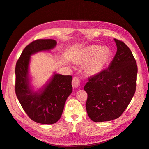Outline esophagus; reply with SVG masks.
I'll use <instances>...</instances> for the list:
<instances>
[{
    "label": "esophagus",
    "instance_id": "1",
    "mask_svg": "<svg viewBox=\"0 0 149 149\" xmlns=\"http://www.w3.org/2000/svg\"><path fill=\"white\" fill-rule=\"evenodd\" d=\"M72 86L74 88H78L80 86V80L78 77H75L72 79Z\"/></svg>",
    "mask_w": 149,
    "mask_h": 149
}]
</instances>
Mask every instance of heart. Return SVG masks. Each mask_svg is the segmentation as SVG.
Returning <instances> with one entry per match:
<instances>
[{
    "mask_svg": "<svg viewBox=\"0 0 149 149\" xmlns=\"http://www.w3.org/2000/svg\"><path fill=\"white\" fill-rule=\"evenodd\" d=\"M110 58V52L105 47L96 45H90L83 51L81 60L83 62H89L87 71L90 74H98L107 65Z\"/></svg>",
    "mask_w": 149,
    "mask_h": 149,
    "instance_id": "1",
    "label": "heart"
}]
</instances>
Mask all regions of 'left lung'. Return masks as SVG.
I'll use <instances>...</instances> for the list:
<instances>
[{
    "instance_id": "left-lung-1",
    "label": "left lung",
    "mask_w": 149,
    "mask_h": 149,
    "mask_svg": "<svg viewBox=\"0 0 149 149\" xmlns=\"http://www.w3.org/2000/svg\"><path fill=\"white\" fill-rule=\"evenodd\" d=\"M114 40L117 51L109 68L90 77L84 87L87 93V113L95 122L119 118L136 91L138 73L136 60L123 42Z\"/></svg>"
}]
</instances>
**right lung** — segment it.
<instances>
[{"label":"right lung","instance_id":"1","mask_svg":"<svg viewBox=\"0 0 149 149\" xmlns=\"http://www.w3.org/2000/svg\"><path fill=\"white\" fill-rule=\"evenodd\" d=\"M53 39H38L24 48L15 67V93L24 111L31 119L42 124H53L60 120L67 98L72 93V76L54 73L44 88L33 91L30 86L29 64L31 55L49 51L56 46Z\"/></svg>","mask_w":149,"mask_h":149}]
</instances>
